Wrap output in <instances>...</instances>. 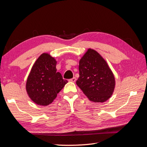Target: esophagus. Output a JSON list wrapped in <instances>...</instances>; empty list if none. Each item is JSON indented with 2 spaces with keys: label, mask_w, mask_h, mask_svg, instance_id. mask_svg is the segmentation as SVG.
I'll list each match as a JSON object with an SVG mask.
<instances>
[{
  "label": "esophagus",
  "mask_w": 147,
  "mask_h": 147,
  "mask_svg": "<svg viewBox=\"0 0 147 147\" xmlns=\"http://www.w3.org/2000/svg\"><path fill=\"white\" fill-rule=\"evenodd\" d=\"M70 82H75V81H76V78L75 77H74L72 78H71L69 80Z\"/></svg>",
  "instance_id": "esophagus-1"
}]
</instances>
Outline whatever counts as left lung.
I'll list each match as a JSON object with an SVG mask.
<instances>
[{
    "mask_svg": "<svg viewBox=\"0 0 147 147\" xmlns=\"http://www.w3.org/2000/svg\"><path fill=\"white\" fill-rule=\"evenodd\" d=\"M79 75L76 83L91 101L104 102L112 95L115 86L114 75L96 51L89 48L80 60Z\"/></svg>",
    "mask_w": 147,
    "mask_h": 147,
    "instance_id": "8db88e82",
    "label": "left lung"
}]
</instances>
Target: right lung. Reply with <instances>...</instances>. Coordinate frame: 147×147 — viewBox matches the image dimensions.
Returning <instances> with one entry per match:
<instances>
[{
    "label": "right lung",
    "mask_w": 147,
    "mask_h": 147,
    "mask_svg": "<svg viewBox=\"0 0 147 147\" xmlns=\"http://www.w3.org/2000/svg\"><path fill=\"white\" fill-rule=\"evenodd\" d=\"M57 62L48 53H43L35 62L26 82V91L35 104L47 106L67 83L56 72Z\"/></svg>",
    "instance_id": "right-lung-1"
}]
</instances>
